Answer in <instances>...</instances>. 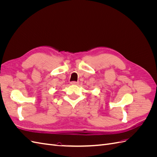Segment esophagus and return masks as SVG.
<instances>
[{
  "label": "esophagus",
  "instance_id": "1",
  "mask_svg": "<svg viewBox=\"0 0 157 157\" xmlns=\"http://www.w3.org/2000/svg\"><path fill=\"white\" fill-rule=\"evenodd\" d=\"M78 82H75V81H73V82H71V84L72 85H77L78 84Z\"/></svg>",
  "mask_w": 157,
  "mask_h": 157
}]
</instances>
